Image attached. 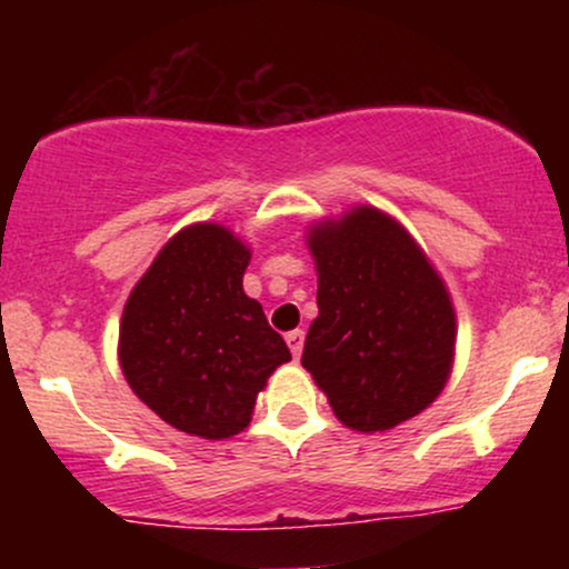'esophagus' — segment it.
Here are the masks:
<instances>
[{
    "label": "esophagus",
    "mask_w": 569,
    "mask_h": 569,
    "mask_svg": "<svg viewBox=\"0 0 569 569\" xmlns=\"http://www.w3.org/2000/svg\"><path fill=\"white\" fill-rule=\"evenodd\" d=\"M286 345H289V348H291V356H293V358L302 356V348H305V331H302V329L289 331V335H286Z\"/></svg>",
    "instance_id": "obj_1"
}]
</instances>
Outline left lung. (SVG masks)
<instances>
[{
    "mask_svg": "<svg viewBox=\"0 0 569 569\" xmlns=\"http://www.w3.org/2000/svg\"><path fill=\"white\" fill-rule=\"evenodd\" d=\"M318 318L302 367L342 426L390 430L428 409L449 380L457 321L447 286L415 238L380 208L310 227Z\"/></svg>",
    "mask_w": 569,
    "mask_h": 569,
    "instance_id": "1",
    "label": "left lung"
}]
</instances>
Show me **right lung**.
Masks as SVG:
<instances>
[{"instance_id":"add662e5","label":"right lung","mask_w":569,"mask_h":569,"mask_svg":"<svg viewBox=\"0 0 569 569\" xmlns=\"http://www.w3.org/2000/svg\"><path fill=\"white\" fill-rule=\"evenodd\" d=\"M251 251L211 221L176 232L130 291L122 375L160 420L200 439L248 428L259 390L291 361L262 305L243 291Z\"/></svg>"}]
</instances>
